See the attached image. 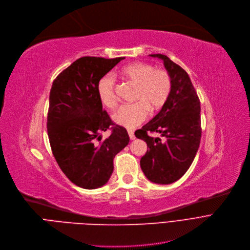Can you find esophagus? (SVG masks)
Wrapping results in <instances>:
<instances>
[{
  "label": "esophagus",
  "mask_w": 250,
  "mask_h": 250,
  "mask_svg": "<svg viewBox=\"0 0 250 250\" xmlns=\"http://www.w3.org/2000/svg\"><path fill=\"white\" fill-rule=\"evenodd\" d=\"M128 135H129V138L133 140L135 138V135H134V131L133 130H128Z\"/></svg>",
  "instance_id": "obj_1"
}]
</instances>
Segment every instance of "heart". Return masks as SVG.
Listing matches in <instances>:
<instances>
[{
    "label": "heart",
    "instance_id": "1",
    "mask_svg": "<svg viewBox=\"0 0 250 250\" xmlns=\"http://www.w3.org/2000/svg\"><path fill=\"white\" fill-rule=\"evenodd\" d=\"M120 75L131 84L135 85L133 93L134 104L121 106L114 115L113 120L121 126L134 128L147 118L149 110L156 112L167 103L172 82L167 71L148 63L136 62L123 67ZM116 80L112 75H104L98 82V96L101 103L110 110L117 106L115 94Z\"/></svg>",
    "mask_w": 250,
    "mask_h": 250
}]
</instances>
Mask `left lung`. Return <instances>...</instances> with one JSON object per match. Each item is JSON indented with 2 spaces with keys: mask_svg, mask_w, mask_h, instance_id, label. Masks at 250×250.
<instances>
[{
  "mask_svg": "<svg viewBox=\"0 0 250 250\" xmlns=\"http://www.w3.org/2000/svg\"><path fill=\"white\" fill-rule=\"evenodd\" d=\"M162 59L171 77L169 99L160 113L135 136L144 139L147 151L140 160V167L147 179L158 184L177 181L191 166L201 137L200 102L186 71L162 54L149 55ZM161 133L154 139L148 133Z\"/></svg>",
  "mask_w": 250,
  "mask_h": 250,
  "instance_id": "1",
  "label": "left lung"
}]
</instances>
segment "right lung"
I'll return each mask as SVG.
<instances>
[{
    "label": "right lung",
    "instance_id": "add662e5",
    "mask_svg": "<svg viewBox=\"0 0 250 250\" xmlns=\"http://www.w3.org/2000/svg\"><path fill=\"white\" fill-rule=\"evenodd\" d=\"M123 57H82L59 74L50 91L47 135L54 157L68 179L84 189L109 181L114 158L128 144L126 129L116 125L98 96V82ZM108 128L111 135L101 140Z\"/></svg>",
    "mask_w": 250,
    "mask_h": 250
}]
</instances>
